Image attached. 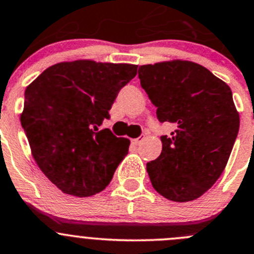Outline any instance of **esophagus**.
I'll use <instances>...</instances> for the list:
<instances>
[{
    "mask_svg": "<svg viewBox=\"0 0 254 254\" xmlns=\"http://www.w3.org/2000/svg\"><path fill=\"white\" fill-rule=\"evenodd\" d=\"M144 139H145V135H140V136H139V138L134 139V140L131 141V143H132V145H135V146L140 145V144L143 143V141H144Z\"/></svg>",
    "mask_w": 254,
    "mask_h": 254,
    "instance_id": "obj_1",
    "label": "esophagus"
}]
</instances>
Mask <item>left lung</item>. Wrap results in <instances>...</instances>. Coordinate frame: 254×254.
Segmentation results:
<instances>
[{
	"label": "left lung",
	"instance_id": "obj_1",
	"mask_svg": "<svg viewBox=\"0 0 254 254\" xmlns=\"http://www.w3.org/2000/svg\"><path fill=\"white\" fill-rule=\"evenodd\" d=\"M138 72L159 122L175 127L160 136L162 153L146 164L151 186L173 202H190L218 181L238 135L231 87L191 61L143 65Z\"/></svg>",
	"mask_w": 254,
	"mask_h": 254
}]
</instances>
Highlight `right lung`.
I'll use <instances>...</instances> for the list:
<instances>
[{
	"instance_id": "add662e5",
	"label": "right lung",
	"mask_w": 254,
	"mask_h": 254,
	"mask_svg": "<svg viewBox=\"0 0 254 254\" xmlns=\"http://www.w3.org/2000/svg\"><path fill=\"white\" fill-rule=\"evenodd\" d=\"M136 70L130 64L60 63L26 87L21 125L35 162L61 191L90 196L113 179L130 140L100 127Z\"/></svg>"
}]
</instances>
